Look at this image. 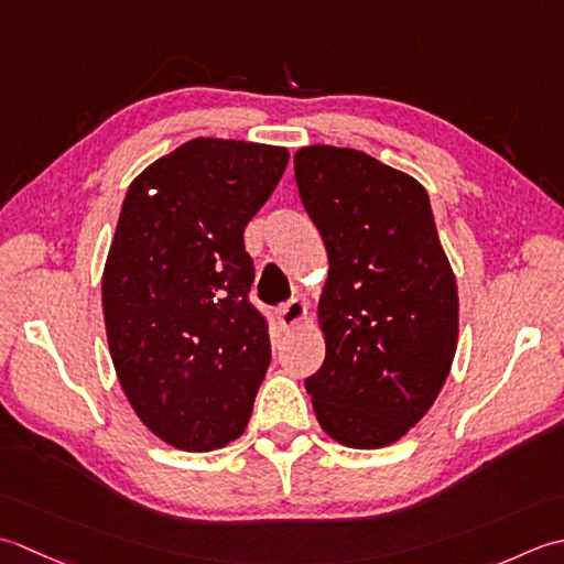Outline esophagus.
<instances>
[{"mask_svg":"<svg viewBox=\"0 0 564 564\" xmlns=\"http://www.w3.org/2000/svg\"><path fill=\"white\" fill-rule=\"evenodd\" d=\"M278 316H280L282 328L290 330V328H296V326L304 324L306 316H308V308H306L302 299H292V302H286L284 306H280Z\"/></svg>","mask_w":564,"mask_h":564,"instance_id":"esophagus-1","label":"esophagus"}]
</instances>
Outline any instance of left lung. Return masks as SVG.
<instances>
[{"mask_svg": "<svg viewBox=\"0 0 564 564\" xmlns=\"http://www.w3.org/2000/svg\"><path fill=\"white\" fill-rule=\"evenodd\" d=\"M299 197L328 252L326 358L306 377L340 445H392L426 416L457 350V282L419 180L355 148L294 153Z\"/></svg>", "mask_w": 564, "mask_h": 564, "instance_id": "8db88e82", "label": "left lung"}]
</instances>
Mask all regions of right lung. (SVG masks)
Listing matches in <instances>:
<instances>
[{
    "instance_id": "right-lung-1",
    "label": "right lung",
    "mask_w": 564,
    "mask_h": 564,
    "mask_svg": "<svg viewBox=\"0 0 564 564\" xmlns=\"http://www.w3.org/2000/svg\"><path fill=\"white\" fill-rule=\"evenodd\" d=\"M290 151L192 138L138 175L101 274L113 370L160 441L206 453L246 431L270 365L268 324L248 292L243 231Z\"/></svg>"
}]
</instances>
